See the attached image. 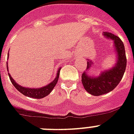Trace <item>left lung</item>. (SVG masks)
<instances>
[{"instance_id": "8db88e82", "label": "left lung", "mask_w": 134, "mask_h": 134, "mask_svg": "<svg viewBox=\"0 0 134 134\" xmlns=\"http://www.w3.org/2000/svg\"><path fill=\"white\" fill-rule=\"evenodd\" d=\"M104 35L108 38L112 39L114 47L118 54V60L115 67L106 71H103L98 77H91L83 72L82 83L88 93L93 96H100L109 93L116 87L123 77L127 65L125 46L121 39L109 32H105ZM91 62H87V69H90Z\"/></svg>"}]
</instances>
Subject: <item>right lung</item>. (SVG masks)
Listing matches in <instances>:
<instances>
[{"label": "right lung", "mask_w": 134, "mask_h": 134, "mask_svg": "<svg viewBox=\"0 0 134 134\" xmlns=\"http://www.w3.org/2000/svg\"><path fill=\"white\" fill-rule=\"evenodd\" d=\"M7 70H8L7 65ZM60 71V69H59L58 70L57 76H56V78H55L51 83H49V84L47 85V86H44L43 87L37 88V89H35V88H33V89H31V88H25L23 87H21V86L18 85L15 81H14V79L11 77L9 74H8V75L9 78H10L11 82H12V83L13 84V85H14V87H16V90H18V91H19L20 93H23V95L26 96H28V97L40 99L45 97V96H47L48 94H49L50 92H52V90L54 89V87H55L56 83H57L58 80Z\"/></svg>", "instance_id": "add662e5"}]
</instances>
